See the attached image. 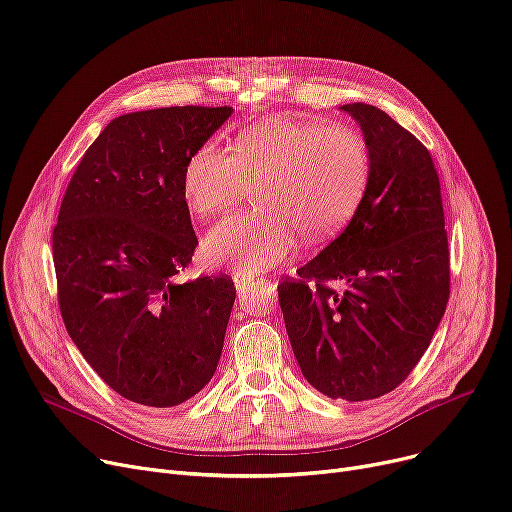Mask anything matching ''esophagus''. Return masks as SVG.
<instances>
[{"label": "esophagus", "mask_w": 512, "mask_h": 512, "mask_svg": "<svg viewBox=\"0 0 512 512\" xmlns=\"http://www.w3.org/2000/svg\"><path fill=\"white\" fill-rule=\"evenodd\" d=\"M255 276H249V274H242V272H234V284H236V288L238 291H244V288L247 286H251V284H255Z\"/></svg>", "instance_id": "obj_1"}]
</instances>
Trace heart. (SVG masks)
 <instances>
[{
	"mask_svg": "<svg viewBox=\"0 0 512 512\" xmlns=\"http://www.w3.org/2000/svg\"><path fill=\"white\" fill-rule=\"evenodd\" d=\"M372 173L366 138L347 125L297 117L255 123L230 152L201 144L184 163L182 196L190 213L211 219L230 209L247 184L263 211L230 215L203 242L205 263L257 274L307 242H326L358 213Z\"/></svg>",
	"mask_w": 512,
	"mask_h": 512,
	"instance_id": "obj_1",
	"label": "heart"
}]
</instances>
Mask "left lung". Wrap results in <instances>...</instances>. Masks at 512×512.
<instances>
[{"label": "left lung", "mask_w": 512, "mask_h": 512, "mask_svg": "<svg viewBox=\"0 0 512 512\" xmlns=\"http://www.w3.org/2000/svg\"><path fill=\"white\" fill-rule=\"evenodd\" d=\"M343 110L370 148L366 196L341 236L278 284V301L307 383L364 402L402 385L427 351L450 299V249L431 152L381 108Z\"/></svg>", "instance_id": "1"}]
</instances>
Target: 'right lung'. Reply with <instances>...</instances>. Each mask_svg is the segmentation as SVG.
<instances>
[{"label":"right lung","instance_id":"add662e5","mask_svg":"<svg viewBox=\"0 0 512 512\" xmlns=\"http://www.w3.org/2000/svg\"><path fill=\"white\" fill-rule=\"evenodd\" d=\"M230 106H169L110 121L66 186L52 253L60 314L100 379L171 408L215 374L236 299L230 276L177 282L198 238L182 196L190 154Z\"/></svg>","mask_w":512,"mask_h":512}]
</instances>
